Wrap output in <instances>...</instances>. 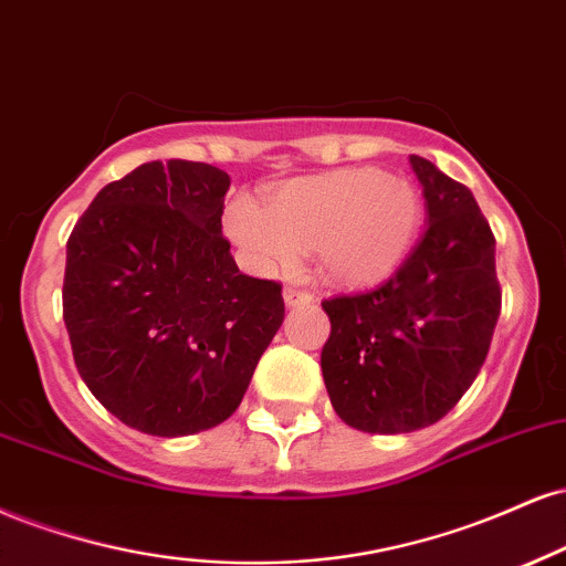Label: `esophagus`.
Segmentation results:
<instances>
[{"label":"esophagus","instance_id":"1","mask_svg":"<svg viewBox=\"0 0 566 566\" xmlns=\"http://www.w3.org/2000/svg\"><path fill=\"white\" fill-rule=\"evenodd\" d=\"M283 302H285V307H298V304H310L312 294H307V291H302V289H285Z\"/></svg>","mask_w":566,"mask_h":566}]
</instances>
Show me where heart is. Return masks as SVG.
I'll list each match as a JSON object with an SVG mask.
<instances>
[{"label": "heart", "instance_id": "1", "mask_svg": "<svg viewBox=\"0 0 566 566\" xmlns=\"http://www.w3.org/2000/svg\"><path fill=\"white\" fill-rule=\"evenodd\" d=\"M423 219L421 192L381 169H342L285 182L264 211L238 192L224 209V232L262 275L294 270L302 251L336 285L389 277L413 249Z\"/></svg>", "mask_w": 566, "mask_h": 566}]
</instances>
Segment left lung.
Wrapping results in <instances>:
<instances>
[{
  "label": "left lung",
  "instance_id": "left-lung-1",
  "mask_svg": "<svg viewBox=\"0 0 566 566\" xmlns=\"http://www.w3.org/2000/svg\"><path fill=\"white\" fill-rule=\"evenodd\" d=\"M427 232L376 289L323 302L321 355L336 416L368 434L427 429L455 408L488 357L501 315L495 238L474 196L410 156Z\"/></svg>",
  "mask_w": 566,
  "mask_h": 566
}]
</instances>
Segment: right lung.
<instances>
[{"label":"right lung","mask_w":566,"mask_h":566,"mask_svg":"<svg viewBox=\"0 0 566 566\" xmlns=\"http://www.w3.org/2000/svg\"><path fill=\"white\" fill-rule=\"evenodd\" d=\"M228 190L211 164H143L97 192L65 245L78 376L143 434H198L230 418L283 325L281 285L243 275L222 238Z\"/></svg>","instance_id":"add662e5"}]
</instances>
